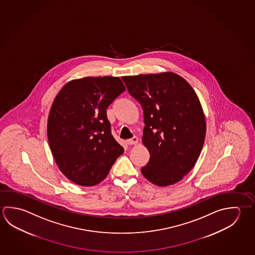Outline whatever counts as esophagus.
Instances as JSON below:
<instances>
[{
    "mask_svg": "<svg viewBox=\"0 0 255 255\" xmlns=\"http://www.w3.org/2000/svg\"><path fill=\"white\" fill-rule=\"evenodd\" d=\"M138 141V139L137 137H133V138H129V139L126 140L127 144H129V145H137Z\"/></svg>",
    "mask_w": 255,
    "mask_h": 255,
    "instance_id": "34e87169",
    "label": "esophagus"
}]
</instances>
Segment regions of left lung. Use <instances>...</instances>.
<instances>
[{"label":"left lung","mask_w":255,"mask_h":255,"mask_svg":"<svg viewBox=\"0 0 255 255\" xmlns=\"http://www.w3.org/2000/svg\"><path fill=\"white\" fill-rule=\"evenodd\" d=\"M144 112L142 143L149 160L141 168L157 186L181 181L196 164L204 144L206 120L192 86L174 72L124 76Z\"/></svg>","instance_id":"left-lung-1"}]
</instances>
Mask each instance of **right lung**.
I'll use <instances>...</instances> for the list:
<instances>
[{
  "label": "right lung",
  "mask_w": 255,
  "mask_h": 255,
  "mask_svg": "<svg viewBox=\"0 0 255 255\" xmlns=\"http://www.w3.org/2000/svg\"><path fill=\"white\" fill-rule=\"evenodd\" d=\"M124 91L119 77H84L67 82L55 97L47 137L59 169L70 181L98 184L124 153L107 117V108Z\"/></svg>",
  "instance_id": "right-lung-1"
}]
</instances>
